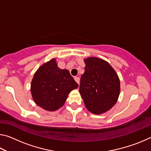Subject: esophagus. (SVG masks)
<instances>
[{"label": "esophagus", "mask_w": 151, "mask_h": 151, "mask_svg": "<svg viewBox=\"0 0 151 151\" xmlns=\"http://www.w3.org/2000/svg\"><path fill=\"white\" fill-rule=\"evenodd\" d=\"M75 80L78 84H79V83H80V78L79 77H75Z\"/></svg>", "instance_id": "34e87169"}]
</instances>
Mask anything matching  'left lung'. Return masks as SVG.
Masks as SVG:
<instances>
[{
  "label": "left lung",
  "mask_w": 151,
  "mask_h": 151,
  "mask_svg": "<svg viewBox=\"0 0 151 151\" xmlns=\"http://www.w3.org/2000/svg\"><path fill=\"white\" fill-rule=\"evenodd\" d=\"M84 61L85 71L81 76L79 93L88 111L95 114L103 113L118 100L119 78L110 64L101 58L88 57Z\"/></svg>",
  "instance_id": "left-lung-1"
}]
</instances>
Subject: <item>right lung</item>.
<instances>
[{
	"mask_svg": "<svg viewBox=\"0 0 151 151\" xmlns=\"http://www.w3.org/2000/svg\"><path fill=\"white\" fill-rule=\"evenodd\" d=\"M78 87L69 71L58 68L57 60L52 58L35 73L30 91L38 106L46 111H55L64 105L70 91Z\"/></svg>",
	"mask_w": 151,
	"mask_h": 151,
	"instance_id": "obj_1",
	"label": "right lung"
}]
</instances>
